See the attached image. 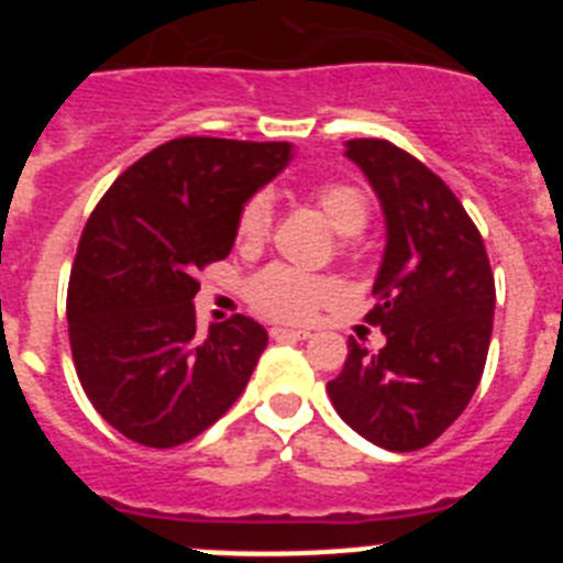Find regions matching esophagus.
<instances>
[{"label":"esophagus","mask_w":563,"mask_h":563,"mask_svg":"<svg viewBox=\"0 0 563 563\" xmlns=\"http://www.w3.org/2000/svg\"><path fill=\"white\" fill-rule=\"evenodd\" d=\"M310 335V330H287V327H273L271 330V338H276V341H307Z\"/></svg>","instance_id":"1"}]
</instances>
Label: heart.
<instances>
[{
  "mask_svg": "<svg viewBox=\"0 0 563 563\" xmlns=\"http://www.w3.org/2000/svg\"><path fill=\"white\" fill-rule=\"evenodd\" d=\"M312 202L324 213L330 228L341 236H355L369 222V197L357 186H321L312 194ZM273 208L265 194H256L245 202L236 222V236L245 247L262 245L271 233ZM247 301L253 310L276 321H307L321 307L332 305L341 292L335 278L310 276L285 265L265 267L247 282Z\"/></svg>",
  "mask_w": 563,
  "mask_h": 563,
  "instance_id": "obj_1",
  "label": "heart"
}]
</instances>
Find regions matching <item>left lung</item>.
Instances as JSON below:
<instances>
[{
  "label": "left lung",
  "instance_id": "1",
  "mask_svg": "<svg viewBox=\"0 0 563 563\" xmlns=\"http://www.w3.org/2000/svg\"><path fill=\"white\" fill-rule=\"evenodd\" d=\"M386 220L375 310L386 346L352 338L327 383L341 420L386 451L426 449L465 411L485 369L496 285L485 242L445 183L389 141H346Z\"/></svg>",
  "mask_w": 563,
  "mask_h": 563
}]
</instances>
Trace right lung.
<instances>
[{
  "label": "right lung",
  "mask_w": 563,
  "mask_h": 563,
  "mask_svg": "<svg viewBox=\"0 0 563 563\" xmlns=\"http://www.w3.org/2000/svg\"><path fill=\"white\" fill-rule=\"evenodd\" d=\"M290 143L177 137L112 183L69 271V350L98 415L174 449L233 406L267 346L233 316L197 330V271L231 253L239 213L290 163Z\"/></svg>",
  "instance_id": "obj_1"
}]
</instances>
